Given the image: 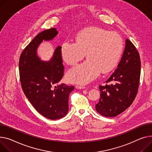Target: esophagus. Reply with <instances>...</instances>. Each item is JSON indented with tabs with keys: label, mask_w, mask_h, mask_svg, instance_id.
<instances>
[{
	"label": "esophagus",
	"mask_w": 152,
	"mask_h": 152,
	"mask_svg": "<svg viewBox=\"0 0 152 152\" xmlns=\"http://www.w3.org/2000/svg\"><path fill=\"white\" fill-rule=\"evenodd\" d=\"M76 88H78V89H83V88H86V87L84 86H76Z\"/></svg>",
	"instance_id": "esophagus-1"
}]
</instances>
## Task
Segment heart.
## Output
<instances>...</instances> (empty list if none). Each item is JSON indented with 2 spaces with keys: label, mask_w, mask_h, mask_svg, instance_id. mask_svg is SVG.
I'll list each match as a JSON object with an SVG mask.
<instances>
[{
  "label": "heart",
  "mask_w": 152,
  "mask_h": 152,
  "mask_svg": "<svg viewBox=\"0 0 152 152\" xmlns=\"http://www.w3.org/2000/svg\"><path fill=\"white\" fill-rule=\"evenodd\" d=\"M124 49L123 39L118 34L92 27L80 32L76 42H65L61 48L64 61L75 65L85 56L88 59L71 68L66 78L70 83L86 84L101 72L107 73L117 64Z\"/></svg>",
  "instance_id": "obj_1"
}]
</instances>
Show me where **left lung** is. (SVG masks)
<instances>
[{"instance_id":"obj_1","label":"left lung","mask_w":152,"mask_h":152,"mask_svg":"<svg viewBox=\"0 0 152 152\" xmlns=\"http://www.w3.org/2000/svg\"><path fill=\"white\" fill-rule=\"evenodd\" d=\"M140 64L136 48L126 39L125 48L117 68L107 79L105 86H99L101 98L95 109L99 114L106 117H115L132 104L139 88Z\"/></svg>"}]
</instances>
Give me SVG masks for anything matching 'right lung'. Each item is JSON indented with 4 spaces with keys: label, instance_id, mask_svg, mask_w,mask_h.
Segmentation results:
<instances>
[{
    "label": "right lung",
    "instance_id": "obj_1",
    "mask_svg": "<svg viewBox=\"0 0 152 152\" xmlns=\"http://www.w3.org/2000/svg\"><path fill=\"white\" fill-rule=\"evenodd\" d=\"M57 34L56 28L38 34L24 49L19 60V79L26 97L38 112L44 117L56 120L68 111V97L73 86L58 85L64 75L65 67L58 46L51 61L40 60L36 51L43 40H50Z\"/></svg>",
    "mask_w": 152,
    "mask_h": 152
}]
</instances>
